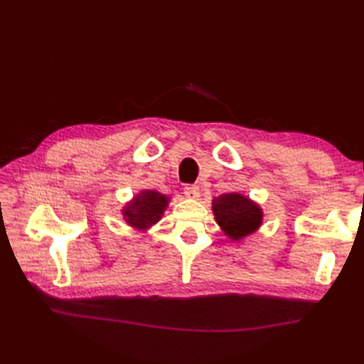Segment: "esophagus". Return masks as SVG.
Masks as SVG:
<instances>
[{"label":"esophagus","mask_w":364,"mask_h":364,"mask_svg":"<svg viewBox=\"0 0 364 364\" xmlns=\"http://www.w3.org/2000/svg\"><path fill=\"white\" fill-rule=\"evenodd\" d=\"M184 196L189 198H198L200 197V189L196 184H186L184 186Z\"/></svg>","instance_id":"obj_1"}]
</instances>
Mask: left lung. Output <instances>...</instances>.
<instances>
[{"label": "left lung", "instance_id": "obj_1", "mask_svg": "<svg viewBox=\"0 0 364 364\" xmlns=\"http://www.w3.org/2000/svg\"><path fill=\"white\" fill-rule=\"evenodd\" d=\"M213 211L219 225L235 241L253 233L262 218L259 208L239 194H222L214 200Z\"/></svg>", "mask_w": 364, "mask_h": 364}]
</instances>
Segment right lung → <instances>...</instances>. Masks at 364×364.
Listing matches in <instances>:
<instances>
[{"label":"right lung","instance_id":"obj_1","mask_svg":"<svg viewBox=\"0 0 364 364\" xmlns=\"http://www.w3.org/2000/svg\"><path fill=\"white\" fill-rule=\"evenodd\" d=\"M167 200L168 197L156 191H142L123 210V215L129 225L136 228H149L161 219L167 206Z\"/></svg>","mask_w":364,"mask_h":364}]
</instances>
